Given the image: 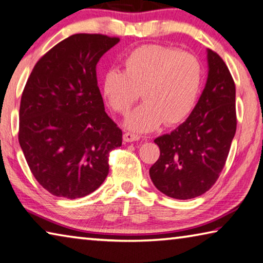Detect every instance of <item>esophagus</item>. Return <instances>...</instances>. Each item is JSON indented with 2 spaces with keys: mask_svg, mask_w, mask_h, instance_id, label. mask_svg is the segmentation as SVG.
Masks as SVG:
<instances>
[{
  "mask_svg": "<svg viewBox=\"0 0 263 263\" xmlns=\"http://www.w3.org/2000/svg\"><path fill=\"white\" fill-rule=\"evenodd\" d=\"M140 136L134 134V133H124L123 134V141L124 142H134V141H139Z\"/></svg>",
  "mask_w": 263,
  "mask_h": 263,
  "instance_id": "1",
  "label": "esophagus"
}]
</instances>
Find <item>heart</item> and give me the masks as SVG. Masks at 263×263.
<instances>
[{
	"instance_id": "1",
	"label": "heart",
	"mask_w": 263,
	"mask_h": 263,
	"mask_svg": "<svg viewBox=\"0 0 263 263\" xmlns=\"http://www.w3.org/2000/svg\"><path fill=\"white\" fill-rule=\"evenodd\" d=\"M123 72L109 70L102 81V92L110 108L127 115L139 100L127 127L148 133L165 121L172 126L184 121L195 108L199 96L203 68L195 55L156 44L137 47L124 57Z\"/></svg>"
}]
</instances>
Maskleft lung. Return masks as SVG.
<instances>
[{
  "label": "left lung",
  "mask_w": 263,
  "mask_h": 263,
  "mask_svg": "<svg viewBox=\"0 0 263 263\" xmlns=\"http://www.w3.org/2000/svg\"><path fill=\"white\" fill-rule=\"evenodd\" d=\"M208 81L190 116L170 134L155 140L161 155L150 167V178L175 199H192L213 186L235 135L234 80L214 51L208 50Z\"/></svg>",
  "instance_id": "left-lung-1"
}]
</instances>
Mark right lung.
<instances>
[{
	"mask_svg": "<svg viewBox=\"0 0 263 263\" xmlns=\"http://www.w3.org/2000/svg\"><path fill=\"white\" fill-rule=\"evenodd\" d=\"M118 37L76 33L38 60L23 89L18 141L46 191L76 199L100 186L122 130L105 111L97 64Z\"/></svg>",
	"mask_w": 263,
	"mask_h": 263,
	"instance_id": "right-lung-1",
	"label": "right lung"
}]
</instances>
